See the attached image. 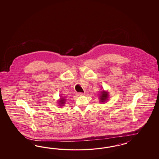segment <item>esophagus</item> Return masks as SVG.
Segmentation results:
<instances>
[{
  "instance_id": "esophagus-1",
  "label": "esophagus",
  "mask_w": 159,
  "mask_h": 159,
  "mask_svg": "<svg viewBox=\"0 0 159 159\" xmlns=\"http://www.w3.org/2000/svg\"><path fill=\"white\" fill-rule=\"evenodd\" d=\"M77 96H83V95H84V93H77Z\"/></svg>"
}]
</instances>
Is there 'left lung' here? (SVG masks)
<instances>
[{"label":"left lung","mask_w":159,"mask_h":159,"mask_svg":"<svg viewBox=\"0 0 159 159\" xmlns=\"http://www.w3.org/2000/svg\"><path fill=\"white\" fill-rule=\"evenodd\" d=\"M108 98V94L104 92V90H102L101 93V95L100 96V101L101 102H104V101L107 100Z\"/></svg>","instance_id":"obj_1"}]
</instances>
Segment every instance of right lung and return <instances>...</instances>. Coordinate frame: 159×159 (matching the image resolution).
<instances>
[{"mask_svg":"<svg viewBox=\"0 0 159 159\" xmlns=\"http://www.w3.org/2000/svg\"><path fill=\"white\" fill-rule=\"evenodd\" d=\"M65 99H64V98H61V100H59V106H63V104H64V103H65Z\"/></svg>","mask_w":159,"mask_h":159,"instance_id":"add662e5","label":"right lung"}]
</instances>
